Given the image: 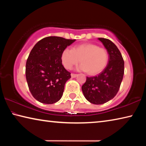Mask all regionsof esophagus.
<instances>
[{"mask_svg":"<svg viewBox=\"0 0 146 146\" xmlns=\"http://www.w3.org/2000/svg\"><path fill=\"white\" fill-rule=\"evenodd\" d=\"M77 74H74V73H71V77L72 78H75L76 76H77Z\"/></svg>","mask_w":146,"mask_h":146,"instance_id":"obj_1","label":"esophagus"}]
</instances>
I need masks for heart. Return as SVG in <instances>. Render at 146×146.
I'll list each match as a JSON object with an SVG mask.
<instances>
[{
	"instance_id": "heart-1",
	"label": "heart",
	"mask_w": 146,
	"mask_h": 146,
	"mask_svg": "<svg viewBox=\"0 0 146 146\" xmlns=\"http://www.w3.org/2000/svg\"><path fill=\"white\" fill-rule=\"evenodd\" d=\"M80 60L82 64L76 70L88 71V74L95 75L102 72L106 67L109 54L107 49L91 43L80 44L73 49L66 48L62 52V63L67 70H71Z\"/></svg>"
}]
</instances>
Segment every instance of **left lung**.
<instances>
[{
	"label": "left lung",
	"instance_id": "obj_1",
	"mask_svg": "<svg viewBox=\"0 0 146 146\" xmlns=\"http://www.w3.org/2000/svg\"><path fill=\"white\" fill-rule=\"evenodd\" d=\"M109 54L108 63L99 75L86 78L82 86L85 98L93 104H102L117 95L124 73V61L117 46L110 40L98 38Z\"/></svg>",
	"mask_w": 146,
	"mask_h": 146
}]
</instances>
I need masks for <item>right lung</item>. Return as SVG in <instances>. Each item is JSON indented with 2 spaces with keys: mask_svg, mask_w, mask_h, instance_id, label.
Masks as SVG:
<instances>
[{
  "mask_svg": "<svg viewBox=\"0 0 146 146\" xmlns=\"http://www.w3.org/2000/svg\"><path fill=\"white\" fill-rule=\"evenodd\" d=\"M75 40L48 36L31 49L26 62V77L31 95L38 102L51 104L62 97L71 73L63 66L61 54Z\"/></svg>",
  "mask_w": 146,
  "mask_h": 146,
  "instance_id": "right-lung-1",
  "label": "right lung"
}]
</instances>
